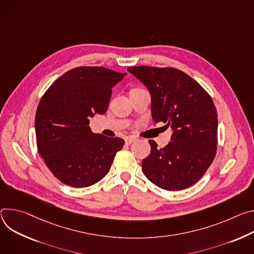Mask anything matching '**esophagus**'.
Returning <instances> with one entry per match:
<instances>
[{
	"label": "esophagus",
	"mask_w": 254,
	"mask_h": 254,
	"mask_svg": "<svg viewBox=\"0 0 254 254\" xmlns=\"http://www.w3.org/2000/svg\"><path fill=\"white\" fill-rule=\"evenodd\" d=\"M135 141V138L134 137H126L125 138V143L128 145V144H131L132 142Z\"/></svg>",
	"instance_id": "34e87169"
}]
</instances>
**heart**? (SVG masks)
<instances>
[{
  "mask_svg": "<svg viewBox=\"0 0 254 254\" xmlns=\"http://www.w3.org/2000/svg\"><path fill=\"white\" fill-rule=\"evenodd\" d=\"M136 90H137V89H136ZM132 91H133V90H132Z\"/></svg>",
  "mask_w": 254,
  "mask_h": 254,
  "instance_id": "b5f03b06",
  "label": "heart"
}]
</instances>
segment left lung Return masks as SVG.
Listing matches in <instances>:
<instances>
[{
    "label": "left lung",
    "mask_w": 254,
    "mask_h": 254,
    "mask_svg": "<svg viewBox=\"0 0 254 254\" xmlns=\"http://www.w3.org/2000/svg\"><path fill=\"white\" fill-rule=\"evenodd\" d=\"M151 96L155 123L171 127L172 141L151 150L142 160L145 177L166 190H180L198 182L211 165L217 149L218 118L208 93L187 73L173 67L127 68Z\"/></svg>",
    "instance_id": "1"
}]
</instances>
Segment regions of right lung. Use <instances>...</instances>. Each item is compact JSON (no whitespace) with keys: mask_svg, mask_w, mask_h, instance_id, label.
Wrapping results in <instances>:
<instances>
[{"mask_svg":"<svg viewBox=\"0 0 254 254\" xmlns=\"http://www.w3.org/2000/svg\"><path fill=\"white\" fill-rule=\"evenodd\" d=\"M125 75L102 66L72 68L41 98L35 117L37 148L62 183L87 188L109 173L124 140L92 132L90 118L105 114L112 89Z\"/></svg>","mask_w":254,"mask_h":254,"instance_id":"obj_1","label":"right lung"}]
</instances>
